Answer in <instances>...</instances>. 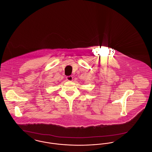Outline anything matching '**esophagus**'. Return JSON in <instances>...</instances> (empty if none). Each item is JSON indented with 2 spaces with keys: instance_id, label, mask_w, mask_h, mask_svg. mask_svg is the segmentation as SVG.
I'll use <instances>...</instances> for the list:
<instances>
[{
  "instance_id": "1",
  "label": "esophagus",
  "mask_w": 152,
  "mask_h": 152,
  "mask_svg": "<svg viewBox=\"0 0 152 152\" xmlns=\"http://www.w3.org/2000/svg\"><path fill=\"white\" fill-rule=\"evenodd\" d=\"M66 80L71 81H72L73 79L72 76H68L66 77Z\"/></svg>"
}]
</instances>
